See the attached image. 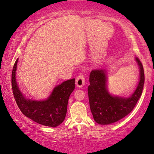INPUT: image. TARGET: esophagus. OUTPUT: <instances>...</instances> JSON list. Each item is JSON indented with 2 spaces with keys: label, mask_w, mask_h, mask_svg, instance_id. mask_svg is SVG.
<instances>
[{
  "label": "esophagus",
  "mask_w": 154,
  "mask_h": 154,
  "mask_svg": "<svg viewBox=\"0 0 154 154\" xmlns=\"http://www.w3.org/2000/svg\"><path fill=\"white\" fill-rule=\"evenodd\" d=\"M85 77H84L83 73H80L76 77V79H75V85H76L77 87L82 88L83 86L85 85Z\"/></svg>",
  "instance_id": "obj_1"
}]
</instances>
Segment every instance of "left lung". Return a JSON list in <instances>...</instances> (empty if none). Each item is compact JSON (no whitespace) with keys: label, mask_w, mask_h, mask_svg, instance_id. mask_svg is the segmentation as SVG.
<instances>
[{"label":"left lung","mask_w":154,"mask_h":154,"mask_svg":"<svg viewBox=\"0 0 154 154\" xmlns=\"http://www.w3.org/2000/svg\"><path fill=\"white\" fill-rule=\"evenodd\" d=\"M140 67V82L134 93L129 97L112 96L106 88V71L92 70L90 74L88 88L90 107L96 123L109 125L121 120L132 111L142 93L144 72L142 62L135 58Z\"/></svg>","instance_id":"1"}]
</instances>
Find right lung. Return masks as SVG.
Segmentation results:
<instances>
[{
    "label": "right lung",
    "instance_id": "1",
    "mask_svg": "<svg viewBox=\"0 0 154 154\" xmlns=\"http://www.w3.org/2000/svg\"><path fill=\"white\" fill-rule=\"evenodd\" d=\"M18 59L12 72V88L14 97L21 111L36 123L49 127H57L64 121L69 98L75 88V79L63 82L54 88L46 100H27L20 92L16 81Z\"/></svg>",
    "mask_w": 154,
    "mask_h": 154
}]
</instances>
